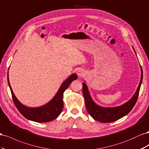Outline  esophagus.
I'll return each instance as SVG.
<instances>
[{
  "label": "esophagus",
  "instance_id": "esophagus-1",
  "mask_svg": "<svg viewBox=\"0 0 149 149\" xmlns=\"http://www.w3.org/2000/svg\"><path fill=\"white\" fill-rule=\"evenodd\" d=\"M77 74L78 76H79V77H82V76H84L85 74V72L83 69H79L77 71Z\"/></svg>",
  "mask_w": 149,
  "mask_h": 149
}]
</instances>
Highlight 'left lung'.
Masks as SVG:
<instances>
[{"instance_id": "obj_1", "label": "left lung", "mask_w": 149, "mask_h": 149, "mask_svg": "<svg viewBox=\"0 0 149 149\" xmlns=\"http://www.w3.org/2000/svg\"><path fill=\"white\" fill-rule=\"evenodd\" d=\"M142 79L143 71L141 67V80H140V83L137 89V91L135 93V94L132 97V98L124 105L118 106V107H117L111 108L102 107L99 105H96L93 102L90 94H89L86 84L83 82L82 92L85 99V102H86V107L89 115H90L93 119L103 123L112 122L120 119V118L126 116L127 113H129L131 111V110L133 109L135 104L137 102L139 94L140 88H141V86L142 82Z\"/></svg>"}]
</instances>
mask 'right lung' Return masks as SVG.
I'll return each mask as SVG.
<instances>
[{
    "instance_id": "add662e5",
    "label": "right lung",
    "mask_w": 149,
    "mask_h": 149,
    "mask_svg": "<svg viewBox=\"0 0 149 149\" xmlns=\"http://www.w3.org/2000/svg\"><path fill=\"white\" fill-rule=\"evenodd\" d=\"M77 79V75L75 74L71 75L63 82L57 94L48 104L40 107L30 108L22 105L15 97L10 87L8 75L7 74L8 84L15 107L24 117L29 120L37 122H47L52 121L58 117L62 112L63 107V102L62 100L63 92L69 87L71 82Z\"/></svg>"
}]
</instances>
